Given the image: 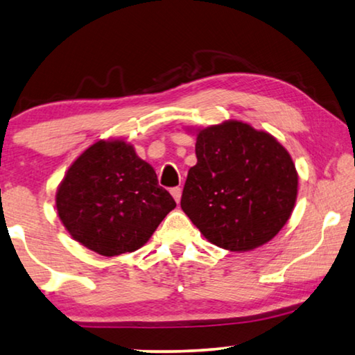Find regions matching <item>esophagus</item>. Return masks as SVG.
Wrapping results in <instances>:
<instances>
[{
  "label": "esophagus",
  "instance_id": "34e87169",
  "mask_svg": "<svg viewBox=\"0 0 355 355\" xmlns=\"http://www.w3.org/2000/svg\"><path fill=\"white\" fill-rule=\"evenodd\" d=\"M171 194L173 196V199H175L177 204H178L180 199H182V188H180V187L172 188V189H171Z\"/></svg>",
  "mask_w": 355,
  "mask_h": 355
}]
</instances>
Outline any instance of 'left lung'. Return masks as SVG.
Masks as SVG:
<instances>
[{
    "mask_svg": "<svg viewBox=\"0 0 355 355\" xmlns=\"http://www.w3.org/2000/svg\"><path fill=\"white\" fill-rule=\"evenodd\" d=\"M198 164L189 168L182 209L205 239L231 252L261 247L295 209L298 172L288 151L242 121L196 129Z\"/></svg>",
    "mask_w": 355,
    "mask_h": 355,
    "instance_id": "1",
    "label": "left lung"
}]
</instances>
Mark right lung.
<instances>
[{
    "label": "right lung",
    "mask_w": 355,
    "mask_h": 355,
    "mask_svg": "<svg viewBox=\"0 0 355 355\" xmlns=\"http://www.w3.org/2000/svg\"><path fill=\"white\" fill-rule=\"evenodd\" d=\"M55 207L73 239L114 257L144 247L177 204L134 146L111 139L95 141L68 167Z\"/></svg>",
    "instance_id": "right-lung-1"
}]
</instances>
